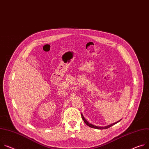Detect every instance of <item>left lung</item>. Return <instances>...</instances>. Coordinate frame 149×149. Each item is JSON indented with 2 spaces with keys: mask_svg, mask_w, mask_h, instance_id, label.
<instances>
[{
  "mask_svg": "<svg viewBox=\"0 0 149 149\" xmlns=\"http://www.w3.org/2000/svg\"><path fill=\"white\" fill-rule=\"evenodd\" d=\"M81 117H82V118H83V120L84 121V123H86V124L87 125H88V127H91V128H95V129H98V130H103V129H107V128H110L111 127H112V126H113V125H115V124H116V123H119V122L121 120V119H120V120H119L118 121H117V122H116V123H113V124H110V125H107V126H105V127H98V126H96V125H93V124H90L84 118V116H83V115L81 113Z\"/></svg>",
  "mask_w": 149,
  "mask_h": 149,
  "instance_id": "8db88e82",
  "label": "left lung"
}]
</instances>
